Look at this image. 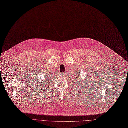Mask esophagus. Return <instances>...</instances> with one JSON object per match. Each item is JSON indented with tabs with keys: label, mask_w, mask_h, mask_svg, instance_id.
I'll return each mask as SVG.
<instances>
[{
	"label": "esophagus",
	"mask_w": 128,
	"mask_h": 128,
	"mask_svg": "<svg viewBox=\"0 0 128 128\" xmlns=\"http://www.w3.org/2000/svg\"><path fill=\"white\" fill-rule=\"evenodd\" d=\"M62 74V76H64L65 75V73H62V74Z\"/></svg>",
	"instance_id": "34e87169"
}]
</instances>
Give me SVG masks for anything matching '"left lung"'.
I'll return each instance as SVG.
<instances>
[{
    "mask_svg": "<svg viewBox=\"0 0 128 128\" xmlns=\"http://www.w3.org/2000/svg\"><path fill=\"white\" fill-rule=\"evenodd\" d=\"M76 78H77V77H76Z\"/></svg>",
    "mask_w": 128,
    "mask_h": 128,
    "instance_id": "1",
    "label": "left lung"
}]
</instances>
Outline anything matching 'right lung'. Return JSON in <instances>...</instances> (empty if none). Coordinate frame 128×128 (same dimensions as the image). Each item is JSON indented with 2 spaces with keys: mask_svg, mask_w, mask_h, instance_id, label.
I'll use <instances>...</instances> for the list:
<instances>
[{
  "mask_svg": "<svg viewBox=\"0 0 128 128\" xmlns=\"http://www.w3.org/2000/svg\"><path fill=\"white\" fill-rule=\"evenodd\" d=\"M44 74V76H44V78H46V80H44H44H42V81H44V82H42V83H44V80H46V81H48V79H47V78H49V77L50 76V75H49V76H48V74L49 75V74ZM46 77H47V78H46ZM46 81H45V82H44L45 83L46 82ZM42 82L40 81V82Z\"/></svg>",
  "mask_w": 128,
  "mask_h": 128,
  "instance_id": "right-lung-1",
  "label": "right lung"
}]
</instances>
